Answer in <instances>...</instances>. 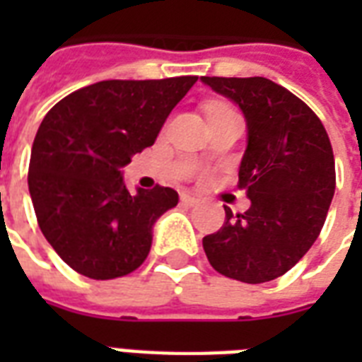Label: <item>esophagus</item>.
Masks as SVG:
<instances>
[{
	"label": "esophagus",
	"mask_w": 362,
	"mask_h": 362,
	"mask_svg": "<svg viewBox=\"0 0 362 362\" xmlns=\"http://www.w3.org/2000/svg\"><path fill=\"white\" fill-rule=\"evenodd\" d=\"M180 201H182V204H186V206H197V204L201 203V199L195 197V195H192V193H182Z\"/></svg>",
	"instance_id": "esophagus-1"
}]
</instances>
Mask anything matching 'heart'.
I'll return each mask as SVG.
<instances>
[{
	"label": "heart",
	"mask_w": 362,
	"mask_h": 362,
	"mask_svg": "<svg viewBox=\"0 0 362 362\" xmlns=\"http://www.w3.org/2000/svg\"><path fill=\"white\" fill-rule=\"evenodd\" d=\"M210 107H212V105H210Z\"/></svg>",
	"instance_id": "1"
}]
</instances>
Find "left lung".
Instances as JSON below:
<instances>
[{"label": "left lung", "instance_id": "left-lung-1", "mask_svg": "<svg viewBox=\"0 0 362 362\" xmlns=\"http://www.w3.org/2000/svg\"><path fill=\"white\" fill-rule=\"evenodd\" d=\"M201 82L237 105L247 129L238 186L250 209H226L220 231L203 247L220 274L263 284L286 274L320 235L337 175L332 146L321 120L280 84L263 78L201 76Z\"/></svg>", "mask_w": 362, "mask_h": 362}]
</instances>
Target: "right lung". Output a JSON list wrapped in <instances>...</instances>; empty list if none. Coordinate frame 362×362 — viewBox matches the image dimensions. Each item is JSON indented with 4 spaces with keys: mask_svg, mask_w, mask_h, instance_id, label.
<instances>
[{
    "mask_svg": "<svg viewBox=\"0 0 362 362\" xmlns=\"http://www.w3.org/2000/svg\"><path fill=\"white\" fill-rule=\"evenodd\" d=\"M197 76L103 81L48 110L31 148L28 186L48 244L78 274L112 280L139 269L159 216L178 204L173 187L124 182L125 165L152 146Z\"/></svg>",
    "mask_w": 362,
    "mask_h": 362,
    "instance_id": "obj_1",
    "label": "right lung"
}]
</instances>
